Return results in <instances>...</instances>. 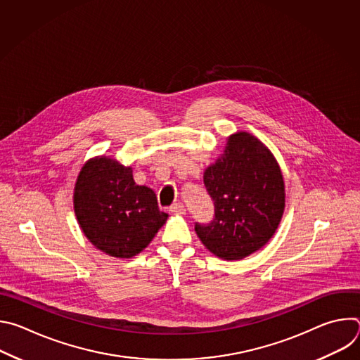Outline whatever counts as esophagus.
Here are the masks:
<instances>
[{
	"label": "esophagus",
	"mask_w": 360,
	"mask_h": 360,
	"mask_svg": "<svg viewBox=\"0 0 360 360\" xmlns=\"http://www.w3.org/2000/svg\"><path fill=\"white\" fill-rule=\"evenodd\" d=\"M169 211H171L172 214H175V215H184V214L186 212V210H185V205H184L182 202L172 203V205H171V208H169Z\"/></svg>",
	"instance_id": "obj_1"
}]
</instances>
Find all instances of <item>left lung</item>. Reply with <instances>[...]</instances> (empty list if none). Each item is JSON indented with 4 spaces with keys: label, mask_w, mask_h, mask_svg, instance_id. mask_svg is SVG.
Instances as JSON below:
<instances>
[{
    "label": "left lung",
    "mask_w": 360,
    "mask_h": 360,
    "mask_svg": "<svg viewBox=\"0 0 360 360\" xmlns=\"http://www.w3.org/2000/svg\"><path fill=\"white\" fill-rule=\"evenodd\" d=\"M214 200L210 225H195L200 242L225 261H239L264 248L285 211V181L269 148L249 132L228 136L222 155L203 172Z\"/></svg>",
    "instance_id": "left-lung-1"
}]
</instances>
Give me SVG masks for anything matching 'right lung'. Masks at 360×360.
I'll return each mask as SVG.
<instances>
[{
  "label": "right lung",
  "mask_w": 360,
  "mask_h": 360,
  "mask_svg": "<svg viewBox=\"0 0 360 360\" xmlns=\"http://www.w3.org/2000/svg\"><path fill=\"white\" fill-rule=\"evenodd\" d=\"M74 212L86 239L120 259L142 252L168 219L155 192L135 184L132 168L104 155L82 165L74 188Z\"/></svg>",
  "instance_id": "obj_1"
}]
</instances>
